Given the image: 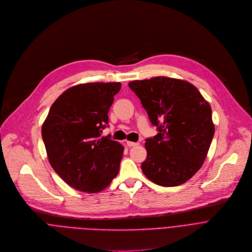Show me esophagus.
Instances as JSON below:
<instances>
[{"mask_svg": "<svg viewBox=\"0 0 252 252\" xmlns=\"http://www.w3.org/2000/svg\"><path fill=\"white\" fill-rule=\"evenodd\" d=\"M127 145L129 147H134V146H138L139 143H136V142H132V141H127Z\"/></svg>", "mask_w": 252, "mask_h": 252, "instance_id": "34e87169", "label": "esophagus"}]
</instances>
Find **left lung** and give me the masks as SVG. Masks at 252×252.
<instances>
[{
	"mask_svg": "<svg viewBox=\"0 0 252 252\" xmlns=\"http://www.w3.org/2000/svg\"><path fill=\"white\" fill-rule=\"evenodd\" d=\"M128 85L159 131L146 140L144 175L163 187L186 183L203 166L209 152L215 134L211 105L186 80L157 76Z\"/></svg>",
	"mask_w": 252,
	"mask_h": 252,
	"instance_id": "obj_1",
	"label": "left lung"
}]
</instances>
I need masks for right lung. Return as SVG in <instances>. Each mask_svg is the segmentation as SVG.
Segmentation results:
<instances>
[{
	"label": "right lung",
	"instance_id": "obj_1",
	"mask_svg": "<svg viewBox=\"0 0 252 252\" xmlns=\"http://www.w3.org/2000/svg\"><path fill=\"white\" fill-rule=\"evenodd\" d=\"M120 82L74 85L54 102L41 135L50 166L70 187L94 193L118 175L124 147L101 137Z\"/></svg>",
	"mask_w": 252,
	"mask_h": 252
}]
</instances>
